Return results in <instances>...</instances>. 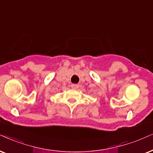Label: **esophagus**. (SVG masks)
<instances>
[{
    "instance_id": "esophagus-1",
    "label": "esophagus",
    "mask_w": 153,
    "mask_h": 153,
    "mask_svg": "<svg viewBox=\"0 0 153 153\" xmlns=\"http://www.w3.org/2000/svg\"><path fill=\"white\" fill-rule=\"evenodd\" d=\"M79 85L78 84H72L71 85V88H72L73 89H78L79 88Z\"/></svg>"
}]
</instances>
